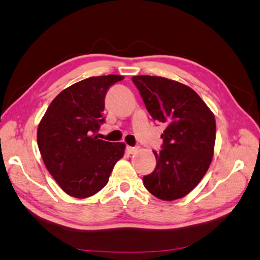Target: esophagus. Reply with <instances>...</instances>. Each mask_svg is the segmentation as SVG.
<instances>
[{"label": "esophagus", "mask_w": 260, "mask_h": 260, "mask_svg": "<svg viewBox=\"0 0 260 260\" xmlns=\"http://www.w3.org/2000/svg\"><path fill=\"white\" fill-rule=\"evenodd\" d=\"M137 150H139V149H137V147H135V146H127V147H126V151L128 152L129 154H134V153H136Z\"/></svg>", "instance_id": "1"}]
</instances>
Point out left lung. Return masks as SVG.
Listing matches in <instances>:
<instances>
[{"mask_svg": "<svg viewBox=\"0 0 260 260\" xmlns=\"http://www.w3.org/2000/svg\"><path fill=\"white\" fill-rule=\"evenodd\" d=\"M152 118L166 124L156 166L143 177L152 195L162 201L186 196L210 168L216 135L215 117L189 86L161 76L132 78Z\"/></svg>", "mask_w": 260, "mask_h": 260, "instance_id": "8db88e82", "label": "left lung"}]
</instances>
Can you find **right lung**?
<instances>
[{
    "label": "right lung",
    "mask_w": 260,
    "mask_h": 260,
    "mask_svg": "<svg viewBox=\"0 0 260 260\" xmlns=\"http://www.w3.org/2000/svg\"><path fill=\"white\" fill-rule=\"evenodd\" d=\"M124 76H92L63 90L50 103L37 131L44 164L66 194L86 198L107 185L125 143L94 136L104 123L105 96Z\"/></svg>",
    "instance_id": "right-lung-1"
}]
</instances>
